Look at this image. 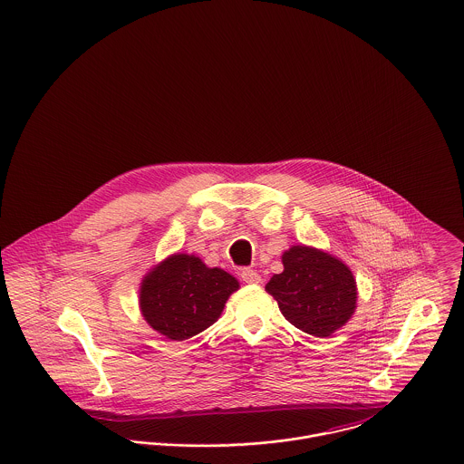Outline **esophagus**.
I'll return each mask as SVG.
<instances>
[{
	"label": "esophagus",
	"instance_id": "obj_1",
	"mask_svg": "<svg viewBox=\"0 0 464 464\" xmlns=\"http://www.w3.org/2000/svg\"><path fill=\"white\" fill-rule=\"evenodd\" d=\"M241 278H243L245 283H249V285H258L262 281L260 275L256 271H253V269H243L241 271Z\"/></svg>",
	"mask_w": 464,
	"mask_h": 464
}]
</instances>
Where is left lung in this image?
I'll use <instances>...</instances> for the list:
<instances>
[{
	"mask_svg": "<svg viewBox=\"0 0 464 464\" xmlns=\"http://www.w3.org/2000/svg\"><path fill=\"white\" fill-rule=\"evenodd\" d=\"M283 273L266 285L283 316L316 338H329L357 308V283L338 256L318 247H288L281 255Z\"/></svg>",
	"mask_w": 464,
	"mask_h": 464,
	"instance_id": "left-lung-1",
	"label": "left lung"
}]
</instances>
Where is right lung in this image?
Segmentation results:
<instances>
[{"label": "right lung", "instance_id": "1", "mask_svg": "<svg viewBox=\"0 0 464 464\" xmlns=\"http://www.w3.org/2000/svg\"><path fill=\"white\" fill-rule=\"evenodd\" d=\"M239 281L198 256L174 253L142 278L139 308L144 320L167 340L185 341L211 327Z\"/></svg>", "mask_w": 464, "mask_h": 464}]
</instances>
